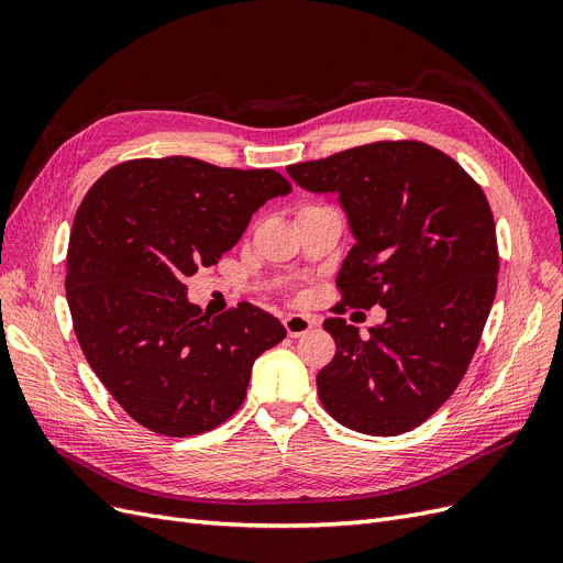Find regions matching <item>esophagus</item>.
Returning a JSON list of instances; mask_svg holds the SVG:
<instances>
[{
	"instance_id": "obj_1",
	"label": "esophagus",
	"mask_w": 563,
	"mask_h": 563,
	"mask_svg": "<svg viewBox=\"0 0 563 563\" xmlns=\"http://www.w3.org/2000/svg\"><path fill=\"white\" fill-rule=\"evenodd\" d=\"M283 324H285V330H287L289 336H301L306 332H311V328H313L316 322L308 318V316H287L283 320Z\"/></svg>"
}]
</instances>
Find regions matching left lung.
<instances>
[{
  "mask_svg": "<svg viewBox=\"0 0 563 563\" xmlns=\"http://www.w3.org/2000/svg\"><path fill=\"white\" fill-rule=\"evenodd\" d=\"M308 191L339 194L355 245L339 308H386L362 339L328 318L336 353L318 397L351 430L393 438L438 411L467 372L498 285V243L482 187L419 140H380L287 166Z\"/></svg>",
  "mask_w": 563,
  "mask_h": 563,
  "instance_id": "1",
  "label": "left lung"
}]
</instances>
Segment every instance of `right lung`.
<instances>
[{"label": "right lung", "instance_id": "right-lung-1", "mask_svg": "<svg viewBox=\"0 0 563 563\" xmlns=\"http://www.w3.org/2000/svg\"><path fill=\"white\" fill-rule=\"evenodd\" d=\"M289 191L276 170L166 156L119 163L84 196L67 247L71 324L90 369L140 426L189 438L243 405L252 362L287 332L247 301L208 318L185 283Z\"/></svg>", "mask_w": 563, "mask_h": 563}]
</instances>
